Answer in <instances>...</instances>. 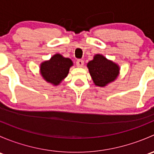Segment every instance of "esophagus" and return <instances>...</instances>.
<instances>
[{"label": "esophagus", "mask_w": 154, "mask_h": 154, "mask_svg": "<svg viewBox=\"0 0 154 154\" xmlns=\"http://www.w3.org/2000/svg\"><path fill=\"white\" fill-rule=\"evenodd\" d=\"M76 64H77V66L79 68L83 67V65H84V62H83V60H78L76 62Z\"/></svg>", "instance_id": "esophagus-1"}]
</instances>
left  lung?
Wrapping results in <instances>:
<instances>
[{"instance_id": "left-lung-1", "label": "left lung", "mask_w": 154, "mask_h": 154, "mask_svg": "<svg viewBox=\"0 0 154 154\" xmlns=\"http://www.w3.org/2000/svg\"><path fill=\"white\" fill-rule=\"evenodd\" d=\"M87 67L94 84L100 87L114 81L120 69L116 63L107 60L101 54H96L94 59L88 62Z\"/></svg>"}]
</instances>
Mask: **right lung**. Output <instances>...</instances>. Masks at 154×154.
I'll use <instances>...</instances> for the list:
<instances>
[{
  "instance_id": "obj_1",
  "label": "right lung",
  "mask_w": 154,
  "mask_h": 154,
  "mask_svg": "<svg viewBox=\"0 0 154 154\" xmlns=\"http://www.w3.org/2000/svg\"><path fill=\"white\" fill-rule=\"evenodd\" d=\"M73 66L71 59L57 54L40 66V72L43 78L54 86L60 84L67 77L69 69Z\"/></svg>"
}]
</instances>
